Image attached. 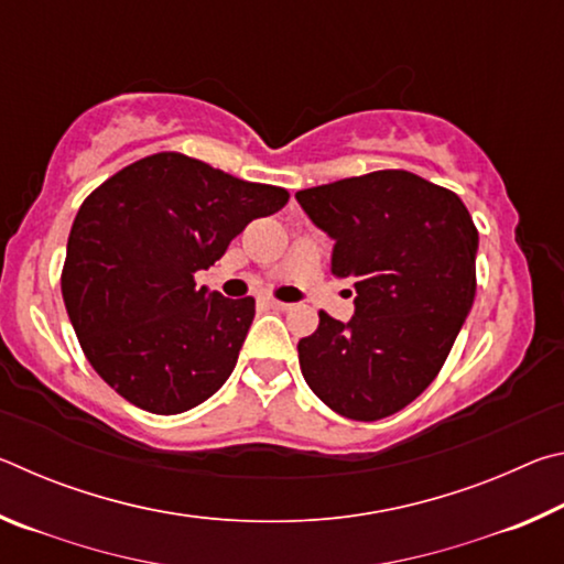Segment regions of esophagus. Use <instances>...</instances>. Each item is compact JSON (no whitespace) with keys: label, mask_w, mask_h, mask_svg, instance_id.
I'll list each match as a JSON object with an SVG mask.
<instances>
[{"label":"esophagus","mask_w":564,"mask_h":564,"mask_svg":"<svg viewBox=\"0 0 564 564\" xmlns=\"http://www.w3.org/2000/svg\"><path fill=\"white\" fill-rule=\"evenodd\" d=\"M265 305H269V308H273V311H289V308H291V303H283V301H273V299H269V301H265Z\"/></svg>","instance_id":"34e87169"}]
</instances>
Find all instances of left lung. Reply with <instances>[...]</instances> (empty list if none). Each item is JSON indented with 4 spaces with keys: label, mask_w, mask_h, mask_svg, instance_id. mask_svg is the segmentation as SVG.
<instances>
[{
    "label": "left lung",
    "mask_w": 564,
    "mask_h": 564,
    "mask_svg": "<svg viewBox=\"0 0 564 564\" xmlns=\"http://www.w3.org/2000/svg\"><path fill=\"white\" fill-rule=\"evenodd\" d=\"M295 202L330 236V273L356 291L348 323L321 311L301 338L305 383L350 420L393 415L441 373L473 308V218L453 191L395 169L305 188Z\"/></svg>",
    "instance_id": "left-lung-1"
}]
</instances>
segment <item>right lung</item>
<instances>
[{
  "mask_svg": "<svg viewBox=\"0 0 564 564\" xmlns=\"http://www.w3.org/2000/svg\"><path fill=\"white\" fill-rule=\"evenodd\" d=\"M285 202V188L164 151L121 169L82 204L62 295L84 356L121 398L176 415L226 383L256 303L198 289L194 273Z\"/></svg>",
  "mask_w": 564,
  "mask_h": 564,
  "instance_id": "add662e5",
  "label": "right lung"
}]
</instances>
